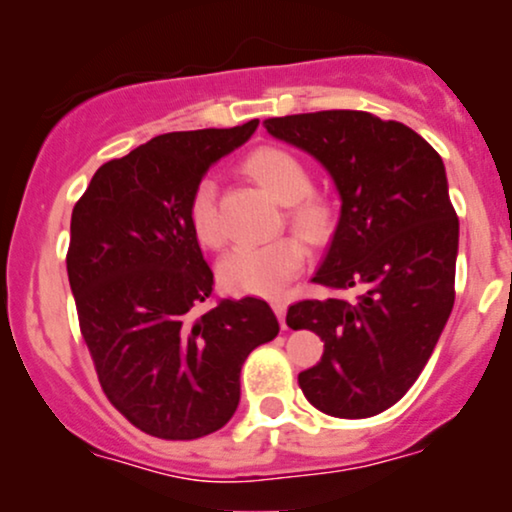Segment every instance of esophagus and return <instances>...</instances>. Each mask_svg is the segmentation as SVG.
Listing matches in <instances>:
<instances>
[{"instance_id":"34e87169","label":"esophagus","mask_w":512,"mask_h":512,"mask_svg":"<svg viewBox=\"0 0 512 512\" xmlns=\"http://www.w3.org/2000/svg\"><path fill=\"white\" fill-rule=\"evenodd\" d=\"M272 308H274L276 317H279L281 327H286V301L284 298H272Z\"/></svg>"}]
</instances>
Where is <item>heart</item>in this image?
<instances>
[{
    "mask_svg": "<svg viewBox=\"0 0 512 512\" xmlns=\"http://www.w3.org/2000/svg\"><path fill=\"white\" fill-rule=\"evenodd\" d=\"M245 168L279 202L286 204V219L315 248L327 245L337 231V204L325 192L313 190V173L293 151L281 146H260L245 158ZM187 221L192 233L207 248L226 243L219 211V185L211 175L197 180L187 199ZM308 260V248L298 236H281L260 245H238L221 262V284L233 293L274 296Z\"/></svg>",
    "mask_w": 512,
    "mask_h": 512,
    "instance_id": "heart-1",
    "label": "heart"
}]
</instances>
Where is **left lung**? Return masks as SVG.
Masks as SVG:
<instances>
[{
  "label": "left lung",
  "instance_id": "obj_1",
  "mask_svg": "<svg viewBox=\"0 0 512 512\" xmlns=\"http://www.w3.org/2000/svg\"><path fill=\"white\" fill-rule=\"evenodd\" d=\"M262 125L313 154L342 195V219L313 276L334 296L303 298L286 313L291 330L325 342L298 385L325 414L368 419L407 395L455 303L460 221L443 158L414 129L363 110L269 117ZM346 290L355 296L342 297Z\"/></svg>",
  "mask_w": 512,
  "mask_h": 512
}]
</instances>
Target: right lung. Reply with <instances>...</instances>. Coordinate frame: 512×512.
I'll return each mask as SVG.
<instances>
[{"label": "right lung", "instance_id": "add662e5", "mask_svg": "<svg viewBox=\"0 0 512 512\" xmlns=\"http://www.w3.org/2000/svg\"><path fill=\"white\" fill-rule=\"evenodd\" d=\"M260 120L170 132L96 170L72 211L67 274L105 397L139 431L195 440L240 402V368L279 322L262 298L199 310L214 286L187 199Z\"/></svg>", "mask_w": 512, "mask_h": 512}]
</instances>
